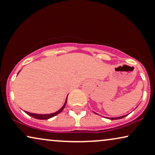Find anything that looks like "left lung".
Masks as SVG:
<instances>
[{
  "instance_id": "1",
  "label": "left lung",
  "mask_w": 155,
  "mask_h": 155,
  "mask_svg": "<svg viewBox=\"0 0 155 155\" xmlns=\"http://www.w3.org/2000/svg\"><path fill=\"white\" fill-rule=\"evenodd\" d=\"M127 115H125V116H120V117H116V118H110V119L111 120H116V119H120V118H123L125 117V116H127Z\"/></svg>"
}]
</instances>
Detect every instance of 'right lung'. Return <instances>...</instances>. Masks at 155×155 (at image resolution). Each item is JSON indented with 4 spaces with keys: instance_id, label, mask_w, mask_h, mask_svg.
Listing matches in <instances>:
<instances>
[{
    "instance_id": "obj_1",
    "label": "right lung",
    "mask_w": 155,
    "mask_h": 155,
    "mask_svg": "<svg viewBox=\"0 0 155 155\" xmlns=\"http://www.w3.org/2000/svg\"><path fill=\"white\" fill-rule=\"evenodd\" d=\"M67 100H68V98H66L65 103H64V104L63 105V106L62 107V108H61L60 109L58 110V111L55 112V113H54V114H32V113H29V112H27V111H25V112H26V114H27L28 115L31 116V117H33L34 118H37V119H40V120L48 119V118L54 117V116H57V114H59L62 111V110L64 109V106H65V105L67 104Z\"/></svg>"
}]
</instances>
